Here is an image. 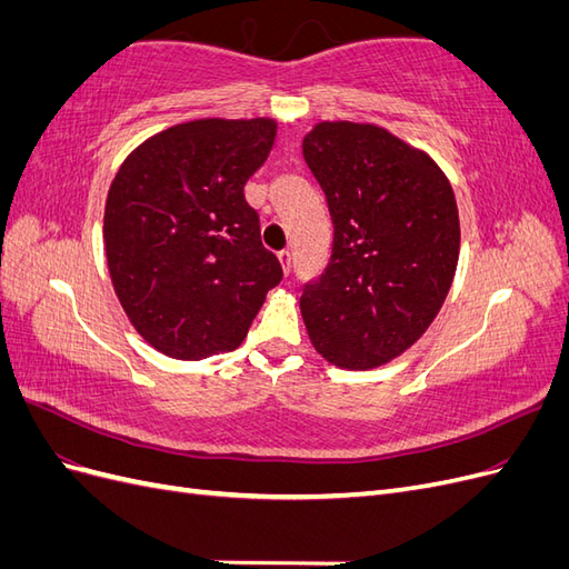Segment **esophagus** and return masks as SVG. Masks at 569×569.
I'll list each match as a JSON object with an SVG mask.
<instances>
[{
  "label": "esophagus",
  "mask_w": 569,
  "mask_h": 569,
  "mask_svg": "<svg viewBox=\"0 0 569 569\" xmlns=\"http://www.w3.org/2000/svg\"><path fill=\"white\" fill-rule=\"evenodd\" d=\"M278 261H280V266H282V270H284V274H289V268H291V253L284 249V251H280L278 253Z\"/></svg>",
  "instance_id": "esophagus-1"
}]
</instances>
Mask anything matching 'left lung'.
<instances>
[{
  "instance_id": "obj_1",
  "label": "left lung",
  "mask_w": 569,
  "mask_h": 569,
  "mask_svg": "<svg viewBox=\"0 0 569 569\" xmlns=\"http://www.w3.org/2000/svg\"><path fill=\"white\" fill-rule=\"evenodd\" d=\"M303 159L332 218V256L301 295L308 337L347 370L389 363L416 343L449 295L460 249L451 182L389 130L322 120Z\"/></svg>"
}]
</instances>
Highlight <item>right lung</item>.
Wrapping results in <instances>:
<instances>
[{
  "label": "right lung",
  "instance_id": "right-lung-1",
  "mask_svg": "<svg viewBox=\"0 0 569 569\" xmlns=\"http://www.w3.org/2000/svg\"><path fill=\"white\" fill-rule=\"evenodd\" d=\"M272 118H201L149 137L118 168L104 209L116 297L134 330L178 360L237 349L282 280L244 184Z\"/></svg>",
  "mask_w": 569,
  "mask_h": 569
}]
</instances>
